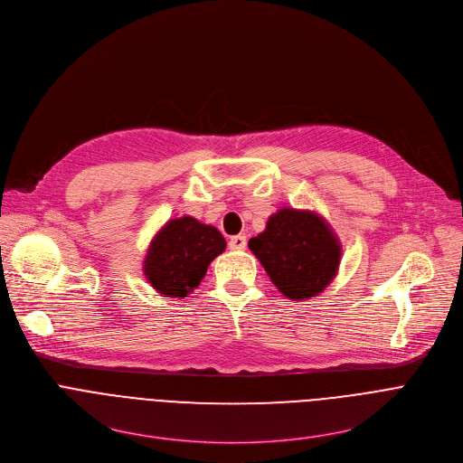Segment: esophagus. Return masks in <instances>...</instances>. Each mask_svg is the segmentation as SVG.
<instances>
[{
	"mask_svg": "<svg viewBox=\"0 0 463 463\" xmlns=\"http://www.w3.org/2000/svg\"><path fill=\"white\" fill-rule=\"evenodd\" d=\"M229 247H231L232 250H243V249L247 247V238L241 236V234L232 236V238L229 240Z\"/></svg>",
	"mask_w": 463,
	"mask_h": 463,
	"instance_id": "1",
	"label": "esophagus"
}]
</instances>
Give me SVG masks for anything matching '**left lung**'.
Segmentation results:
<instances>
[{
    "mask_svg": "<svg viewBox=\"0 0 463 463\" xmlns=\"http://www.w3.org/2000/svg\"><path fill=\"white\" fill-rule=\"evenodd\" d=\"M249 249L279 291L291 300L322 293L341 263V243L326 220L291 207L275 213L266 231L249 240Z\"/></svg>",
    "mask_w": 463,
    "mask_h": 463,
    "instance_id": "obj_1",
    "label": "left lung"
}]
</instances>
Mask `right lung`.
Segmentation results:
<instances>
[{
  "mask_svg": "<svg viewBox=\"0 0 463 463\" xmlns=\"http://www.w3.org/2000/svg\"><path fill=\"white\" fill-rule=\"evenodd\" d=\"M225 238L192 216L170 220L150 241L145 275L165 297H186L203 280L209 263L225 250Z\"/></svg>",
  "mask_w": 463,
  "mask_h": 463,
  "instance_id": "add662e5",
  "label": "right lung"
}]
</instances>
